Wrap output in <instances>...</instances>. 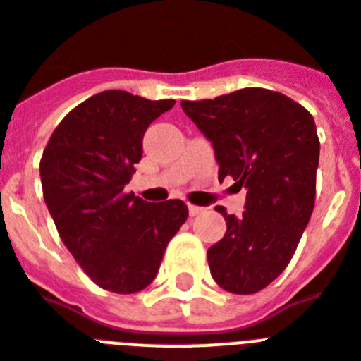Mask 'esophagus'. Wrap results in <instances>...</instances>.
<instances>
[{
	"mask_svg": "<svg viewBox=\"0 0 361 361\" xmlns=\"http://www.w3.org/2000/svg\"><path fill=\"white\" fill-rule=\"evenodd\" d=\"M204 213V207H198V205H189V214L190 216H198V214Z\"/></svg>",
	"mask_w": 361,
	"mask_h": 361,
	"instance_id": "obj_1",
	"label": "esophagus"
}]
</instances>
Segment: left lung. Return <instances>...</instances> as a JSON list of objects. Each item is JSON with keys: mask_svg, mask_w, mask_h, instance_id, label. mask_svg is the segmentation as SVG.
<instances>
[{"mask_svg": "<svg viewBox=\"0 0 361 361\" xmlns=\"http://www.w3.org/2000/svg\"><path fill=\"white\" fill-rule=\"evenodd\" d=\"M213 143L218 180L246 187V211L227 214L226 235L207 250L211 275L226 292L250 295L283 274L316 202L319 139L307 108L264 87L181 101Z\"/></svg>", "mask_w": 361, "mask_h": 361, "instance_id": "1", "label": "left lung"}]
</instances>
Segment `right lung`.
<instances>
[{
  "instance_id": "add662e5",
  "label": "right lung",
  "mask_w": 361,
  "mask_h": 361,
  "mask_svg": "<svg viewBox=\"0 0 361 361\" xmlns=\"http://www.w3.org/2000/svg\"><path fill=\"white\" fill-rule=\"evenodd\" d=\"M174 99L148 101L121 90L73 108L45 145L42 190L63 246L101 288L141 292L152 283L189 216L181 200L150 204L124 192L143 156V135Z\"/></svg>"
}]
</instances>
